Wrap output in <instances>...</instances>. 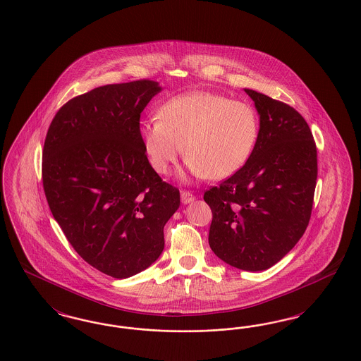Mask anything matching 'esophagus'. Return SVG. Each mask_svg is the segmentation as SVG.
Returning <instances> with one entry per match:
<instances>
[{
    "mask_svg": "<svg viewBox=\"0 0 361 361\" xmlns=\"http://www.w3.org/2000/svg\"><path fill=\"white\" fill-rule=\"evenodd\" d=\"M195 200V196L188 192V190H181V202L183 204H189Z\"/></svg>",
    "mask_w": 361,
    "mask_h": 361,
    "instance_id": "esophagus-1",
    "label": "esophagus"
}]
</instances>
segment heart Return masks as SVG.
<instances>
[{
  "label": "heart",
  "instance_id": "b5f03b06",
  "mask_svg": "<svg viewBox=\"0 0 361 361\" xmlns=\"http://www.w3.org/2000/svg\"><path fill=\"white\" fill-rule=\"evenodd\" d=\"M159 118L140 123L139 135L155 172L166 174L184 153L197 178L224 180L240 171L253 153L258 118L252 105L206 90L174 96Z\"/></svg>",
  "mask_w": 361,
  "mask_h": 361
}]
</instances>
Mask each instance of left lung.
I'll list each match as a JSON object with an SVG mask.
<instances>
[{
  "instance_id": "left-lung-1",
  "label": "left lung",
  "mask_w": 361,
  "mask_h": 361,
  "mask_svg": "<svg viewBox=\"0 0 361 361\" xmlns=\"http://www.w3.org/2000/svg\"><path fill=\"white\" fill-rule=\"evenodd\" d=\"M245 92L259 115L247 162L204 192L212 211L208 242L226 264L265 271L284 257L309 226L317 184V146L307 121L288 104Z\"/></svg>"
}]
</instances>
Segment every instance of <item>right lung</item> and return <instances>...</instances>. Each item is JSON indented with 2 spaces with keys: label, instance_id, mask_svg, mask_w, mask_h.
I'll list each match as a JSON object with an SVG mask.
<instances>
[{
  "label": "right lung",
  "instance_id": "obj_1",
  "mask_svg": "<svg viewBox=\"0 0 361 361\" xmlns=\"http://www.w3.org/2000/svg\"><path fill=\"white\" fill-rule=\"evenodd\" d=\"M152 80L100 86L69 100L49 127L42 178L52 216L89 265L115 279L149 268L180 190L152 168L140 114L161 92Z\"/></svg>",
  "mask_w": 361,
  "mask_h": 361
}]
</instances>
